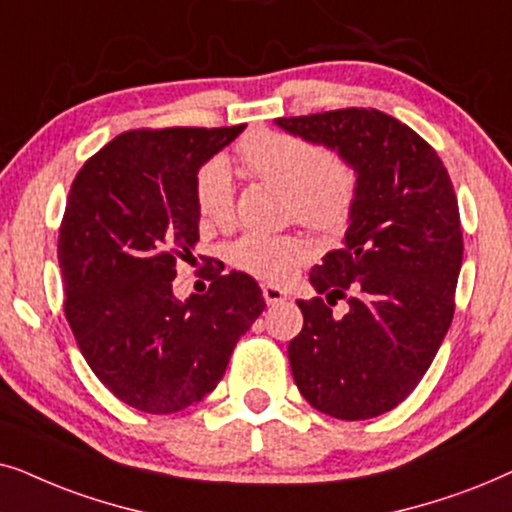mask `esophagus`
<instances>
[{
    "label": "esophagus",
    "mask_w": 512,
    "mask_h": 512,
    "mask_svg": "<svg viewBox=\"0 0 512 512\" xmlns=\"http://www.w3.org/2000/svg\"><path fill=\"white\" fill-rule=\"evenodd\" d=\"M262 295H264V302H267L269 306H278L288 299V292L276 288V285H269V283L262 285Z\"/></svg>",
    "instance_id": "esophagus-1"
}]
</instances>
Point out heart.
I'll list each match as a JSON object with an SVG mask.
<instances>
[{
	"mask_svg": "<svg viewBox=\"0 0 512 512\" xmlns=\"http://www.w3.org/2000/svg\"><path fill=\"white\" fill-rule=\"evenodd\" d=\"M241 166L257 180L285 189L288 217L318 231H339L349 222L358 194V173L337 154H325L295 135L255 131L236 145ZM196 203L215 227L234 217V177L227 161L213 159L196 177ZM309 245L297 236L250 231L231 245V262L264 281H288L306 257Z\"/></svg>",
	"mask_w": 512,
	"mask_h": 512,
	"instance_id": "obj_1",
	"label": "heart"
}]
</instances>
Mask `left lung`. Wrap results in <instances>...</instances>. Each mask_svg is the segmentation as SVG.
Instances as JSON below:
<instances>
[{"instance_id": "obj_1", "label": "left lung", "mask_w": 512, "mask_h": 512, "mask_svg": "<svg viewBox=\"0 0 512 512\" xmlns=\"http://www.w3.org/2000/svg\"><path fill=\"white\" fill-rule=\"evenodd\" d=\"M276 126L332 149L358 173L342 248L309 276L328 302H297L304 327L288 346L292 377L318 412L379 417L417 388L452 323L463 260L452 180L424 138L377 109L276 119ZM342 296L350 311L337 319L331 304Z\"/></svg>"}]
</instances>
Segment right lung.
<instances>
[{
  "mask_svg": "<svg viewBox=\"0 0 512 512\" xmlns=\"http://www.w3.org/2000/svg\"><path fill=\"white\" fill-rule=\"evenodd\" d=\"M243 131L121 133L72 182L58 238L67 323L95 377L140 412L206 398L267 306L243 271L210 276L206 295H173L175 264L199 243L196 175Z\"/></svg>",
  "mask_w": 512,
  "mask_h": 512,
  "instance_id": "right-lung-1",
  "label": "right lung"
}]
</instances>
